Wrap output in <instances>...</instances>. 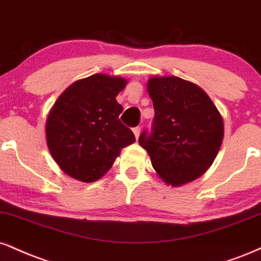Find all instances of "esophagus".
<instances>
[{"label": "esophagus", "instance_id": "34e87169", "mask_svg": "<svg viewBox=\"0 0 261 261\" xmlns=\"http://www.w3.org/2000/svg\"><path fill=\"white\" fill-rule=\"evenodd\" d=\"M133 131H134V135H135V137H136V140H137V139H139V136H140V133H141V127H140V126L135 127Z\"/></svg>", "mask_w": 261, "mask_h": 261}]
</instances>
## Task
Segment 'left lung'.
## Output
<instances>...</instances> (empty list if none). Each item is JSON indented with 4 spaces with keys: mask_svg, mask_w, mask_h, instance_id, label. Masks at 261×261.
<instances>
[{
    "mask_svg": "<svg viewBox=\"0 0 261 261\" xmlns=\"http://www.w3.org/2000/svg\"><path fill=\"white\" fill-rule=\"evenodd\" d=\"M147 91L153 100L152 133L139 143L165 184L182 186L213 164L224 139V120L198 85L177 76H152Z\"/></svg>",
    "mask_w": 261,
    "mask_h": 261,
    "instance_id": "8db88e82",
    "label": "left lung"
}]
</instances>
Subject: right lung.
I'll return each instance as SVG.
<instances>
[{
	"label": "right lung",
	"mask_w": 261,
	"mask_h": 261,
	"mask_svg": "<svg viewBox=\"0 0 261 261\" xmlns=\"http://www.w3.org/2000/svg\"><path fill=\"white\" fill-rule=\"evenodd\" d=\"M126 79L95 74L75 81L49 111L46 141L52 158L75 180L95 182L107 174L124 147L135 142L119 115L115 97Z\"/></svg>",
	"instance_id": "obj_1"
}]
</instances>
